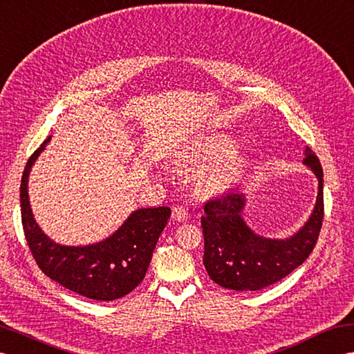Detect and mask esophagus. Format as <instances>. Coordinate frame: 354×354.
I'll list each match as a JSON object with an SVG mask.
<instances>
[{
	"label": "esophagus",
	"mask_w": 354,
	"mask_h": 354,
	"mask_svg": "<svg viewBox=\"0 0 354 354\" xmlns=\"http://www.w3.org/2000/svg\"><path fill=\"white\" fill-rule=\"evenodd\" d=\"M171 218L175 221H185L188 218V212L183 206H175L174 209H171Z\"/></svg>",
	"instance_id": "esophagus-1"
}]
</instances>
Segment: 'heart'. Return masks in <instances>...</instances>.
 Listing matches in <instances>:
<instances>
[{"mask_svg":"<svg viewBox=\"0 0 354 354\" xmlns=\"http://www.w3.org/2000/svg\"><path fill=\"white\" fill-rule=\"evenodd\" d=\"M234 142L223 134L205 136L189 147V162L197 169H203L198 176V185L206 193H225L242 179L248 160L243 156H234Z\"/></svg>","mask_w":354,"mask_h":354,"instance_id":"b5f03b06","label":"heart"}]
</instances>
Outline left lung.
Instances as JSON below:
<instances>
[{"mask_svg": "<svg viewBox=\"0 0 354 354\" xmlns=\"http://www.w3.org/2000/svg\"><path fill=\"white\" fill-rule=\"evenodd\" d=\"M304 165L319 180L310 218L292 236L270 239L252 232L242 216L247 197L232 192L205 205L203 265L214 283L238 292H252L278 283L311 254L323 223V169L311 148Z\"/></svg>", "mask_w": 354, "mask_h": 354, "instance_id": "8db88e82", "label": "left lung"}]
</instances>
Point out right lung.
Masks as SVG:
<instances>
[{
  "instance_id": "obj_1",
  "label": "right lung",
  "mask_w": 354,
  "mask_h": 354,
  "mask_svg": "<svg viewBox=\"0 0 354 354\" xmlns=\"http://www.w3.org/2000/svg\"><path fill=\"white\" fill-rule=\"evenodd\" d=\"M50 136L26 162L21 180V214L26 242L39 268L71 292L94 301H115L138 287L152 259L170 207H140L111 236L91 245L68 247L53 242L35 223L28 196L31 167Z\"/></svg>"
}]
</instances>
